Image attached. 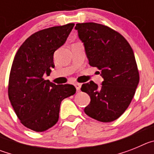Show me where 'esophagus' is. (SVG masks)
Wrapping results in <instances>:
<instances>
[{
  "instance_id": "1",
  "label": "esophagus",
  "mask_w": 154,
  "mask_h": 154,
  "mask_svg": "<svg viewBox=\"0 0 154 154\" xmlns=\"http://www.w3.org/2000/svg\"><path fill=\"white\" fill-rule=\"evenodd\" d=\"M75 88H76V89H77V91H79L80 89H81L82 84L81 83H78V82H76V83H75Z\"/></svg>"
}]
</instances>
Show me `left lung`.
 I'll return each mask as SVG.
<instances>
[{
	"mask_svg": "<svg viewBox=\"0 0 154 154\" xmlns=\"http://www.w3.org/2000/svg\"><path fill=\"white\" fill-rule=\"evenodd\" d=\"M75 28L89 64L100 70L104 79L100 87L92 81L82 85L91 99L84 111L103 123L116 120L130 106L140 81L133 49L123 35L103 24L79 23Z\"/></svg>",
	"mask_w": 154,
	"mask_h": 154,
	"instance_id": "1",
	"label": "left lung"
}]
</instances>
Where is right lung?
Instances as JSON below:
<instances>
[{"instance_id": "obj_1", "label": "right lung", "mask_w": 154, "mask_h": 154, "mask_svg": "<svg viewBox=\"0 0 154 154\" xmlns=\"http://www.w3.org/2000/svg\"><path fill=\"white\" fill-rule=\"evenodd\" d=\"M75 24L37 31L19 48L8 82V97L17 118L27 128L43 132L56 124L62 101L75 93L74 85L45 80L55 67L54 52L63 45Z\"/></svg>"}]
</instances>
